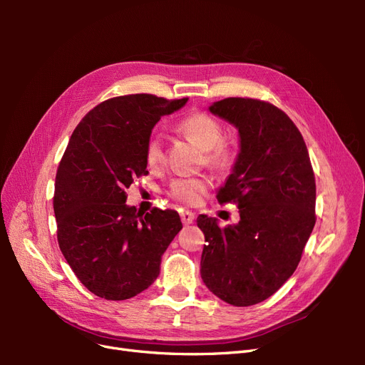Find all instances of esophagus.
I'll return each mask as SVG.
<instances>
[{"mask_svg": "<svg viewBox=\"0 0 365 365\" xmlns=\"http://www.w3.org/2000/svg\"><path fill=\"white\" fill-rule=\"evenodd\" d=\"M193 219H195V213H192V212H182L181 213V220H182L184 225L192 224Z\"/></svg>", "mask_w": 365, "mask_h": 365, "instance_id": "34e87169", "label": "esophagus"}]
</instances>
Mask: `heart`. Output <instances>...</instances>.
I'll return each instance as SVG.
<instances>
[{
    "mask_svg": "<svg viewBox=\"0 0 365 365\" xmlns=\"http://www.w3.org/2000/svg\"><path fill=\"white\" fill-rule=\"evenodd\" d=\"M176 132L195 141L202 148L204 157L208 165L216 169H225L233 161V150L224 141V128L219 120L204 111H195L184 115L176 121ZM165 160L164 143L160 134H150L145 146V161L149 169L163 168ZM210 189L207 176H189V178H176L170 182L169 193L187 205H197Z\"/></svg>",
    "mask_w": 365,
    "mask_h": 365,
    "instance_id": "b5f03b06",
    "label": "heart"
}]
</instances>
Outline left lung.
Masks as SVG:
<instances>
[{
  "instance_id": "8db88e82",
  "label": "left lung",
  "mask_w": 365,
  "mask_h": 365,
  "mask_svg": "<svg viewBox=\"0 0 365 365\" xmlns=\"http://www.w3.org/2000/svg\"><path fill=\"white\" fill-rule=\"evenodd\" d=\"M210 111L239 129V157L216 197L236 204L240 220L220 228L197 217L207 242L201 277L220 300L251 306L279 291L300 263L317 220L314 169L300 130L275 105L227 97Z\"/></svg>"
}]
</instances>
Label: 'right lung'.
I'll list each match as a JSON object with an SVG mask.
<instances>
[{
	"label": "right lung",
	"mask_w": 365,
	"mask_h": 365,
	"mask_svg": "<svg viewBox=\"0 0 365 365\" xmlns=\"http://www.w3.org/2000/svg\"><path fill=\"white\" fill-rule=\"evenodd\" d=\"M153 94L108 98L76 126L59 163L53 208L65 260L88 291L128 300L160 274L163 252L182 228L178 212L126 205V189L148 175L153 126L184 106Z\"/></svg>",
	"instance_id": "1"
}]
</instances>
